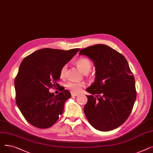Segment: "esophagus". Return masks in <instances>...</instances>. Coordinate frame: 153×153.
Wrapping results in <instances>:
<instances>
[{"label": "esophagus", "instance_id": "1", "mask_svg": "<svg viewBox=\"0 0 153 153\" xmlns=\"http://www.w3.org/2000/svg\"><path fill=\"white\" fill-rule=\"evenodd\" d=\"M79 94H76V93H71V95L72 96H77Z\"/></svg>", "mask_w": 153, "mask_h": 153}]
</instances>
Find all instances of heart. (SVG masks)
Returning a JSON list of instances; mask_svg holds the SVG:
<instances>
[{
  "instance_id": "b5f03b06",
  "label": "heart",
  "mask_w": 153,
  "mask_h": 153,
  "mask_svg": "<svg viewBox=\"0 0 153 153\" xmlns=\"http://www.w3.org/2000/svg\"><path fill=\"white\" fill-rule=\"evenodd\" d=\"M76 65L84 74H87L89 72L92 68V62L87 58H82L79 59L76 61ZM67 69V66L64 65L62 67L60 71V76L61 78L64 77ZM84 86V84L82 82H69L66 84V87L73 93H77L80 92L81 88Z\"/></svg>"
}]
</instances>
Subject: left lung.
Segmentation results:
<instances>
[{"instance_id": "obj_1", "label": "left lung", "mask_w": 153, "mask_h": 153, "mask_svg": "<svg viewBox=\"0 0 153 153\" xmlns=\"http://www.w3.org/2000/svg\"><path fill=\"white\" fill-rule=\"evenodd\" d=\"M95 67L94 82L86 89L84 114L96 130L108 131L122 125L129 117L136 98L135 81L124 56L105 45L84 48Z\"/></svg>"}]
</instances>
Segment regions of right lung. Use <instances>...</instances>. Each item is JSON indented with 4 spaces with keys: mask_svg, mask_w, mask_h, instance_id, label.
Segmentation results:
<instances>
[{
    "mask_svg": "<svg viewBox=\"0 0 153 153\" xmlns=\"http://www.w3.org/2000/svg\"><path fill=\"white\" fill-rule=\"evenodd\" d=\"M79 50V48L68 51L43 48L23 59L15 79V99L29 123L43 129L58 121L65 102L71 95L68 90H64V87L57 95L49 90L59 86L57 82L61 69Z\"/></svg>",
    "mask_w": 153,
    "mask_h": 153,
    "instance_id": "right-lung-1",
    "label": "right lung"
}]
</instances>
